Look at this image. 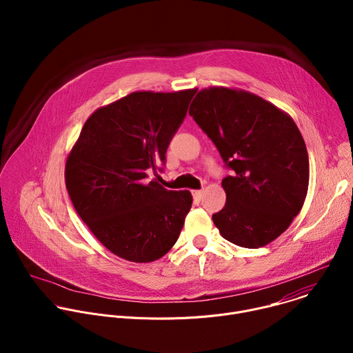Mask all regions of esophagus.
<instances>
[{"label":"esophagus","mask_w":353,"mask_h":353,"mask_svg":"<svg viewBox=\"0 0 353 353\" xmlns=\"http://www.w3.org/2000/svg\"><path fill=\"white\" fill-rule=\"evenodd\" d=\"M191 194H192V198L195 199V201H199L201 198H203V191H201V190H192L191 191Z\"/></svg>","instance_id":"34e87169"}]
</instances>
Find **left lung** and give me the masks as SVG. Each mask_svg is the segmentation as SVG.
<instances>
[{
    "mask_svg": "<svg viewBox=\"0 0 353 353\" xmlns=\"http://www.w3.org/2000/svg\"><path fill=\"white\" fill-rule=\"evenodd\" d=\"M234 172L222 180L226 204L212 215L230 243L259 248L279 237L305 204L309 155L293 119L237 88L201 89L188 110Z\"/></svg>",
    "mask_w": 353,
    "mask_h": 353,
    "instance_id": "1",
    "label": "left lung"
}]
</instances>
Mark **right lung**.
Listing matches in <instances>:
<instances>
[{
    "mask_svg": "<svg viewBox=\"0 0 353 353\" xmlns=\"http://www.w3.org/2000/svg\"><path fill=\"white\" fill-rule=\"evenodd\" d=\"M194 93L137 90L99 108L67 157L65 185L77 214L123 260L157 261L177 241L191 192L145 179L165 162Z\"/></svg>",
    "mask_w": 353,
    "mask_h": 353,
    "instance_id": "add662e5",
    "label": "right lung"
}]
</instances>
